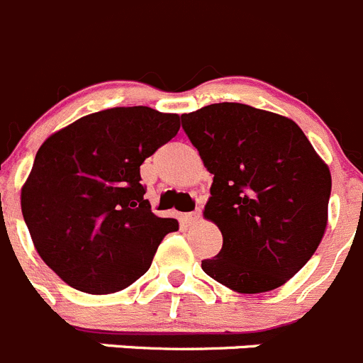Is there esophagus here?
<instances>
[{
	"label": "esophagus",
	"mask_w": 363,
	"mask_h": 363,
	"mask_svg": "<svg viewBox=\"0 0 363 363\" xmlns=\"http://www.w3.org/2000/svg\"><path fill=\"white\" fill-rule=\"evenodd\" d=\"M199 216H201V208H197L195 211H191V213H186V218L188 220H197Z\"/></svg>",
	"instance_id": "obj_1"
}]
</instances>
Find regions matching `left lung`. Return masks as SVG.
I'll use <instances>...</instances> for the list:
<instances>
[{"label": "left lung", "instance_id": "left-lung-1", "mask_svg": "<svg viewBox=\"0 0 363 363\" xmlns=\"http://www.w3.org/2000/svg\"><path fill=\"white\" fill-rule=\"evenodd\" d=\"M182 128L213 174L204 218L223 236L202 270L240 294L296 276L328 223L331 174L296 121L245 104L182 114Z\"/></svg>", "mask_w": 363, "mask_h": 363}]
</instances>
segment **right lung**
<instances>
[{
    "instance_id": "obj_1",
    "label": "right lung",
    "mask_w": 363,
    "mask_h": 363,
    "mask_svg": "<svg viewBox=\"0 0 363 363\" xmlns=\"http://www.w3.org/2000/svg\"><path fill=\"white\" fill-rule=\"evenodd\" d=\"M179 128L177 114L114 107L40 145L21 211L37 252L64 283L100 296L127 289L150 269L179 222L152 213L140 166Z\"/></svg>"
}]
</instances>
